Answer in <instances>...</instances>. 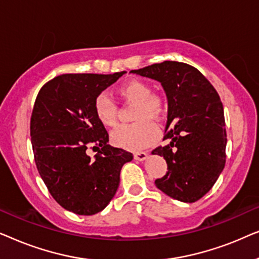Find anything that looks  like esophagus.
<instances>
[{
	"mask_svg": "<svg viewBox=\"0 0 259 259\" xmlns=\"http://www.w3.org/2000/svg\"><path fill=\"white\" fill-rule=\"evenodd\" d=\"M147 157H148V153H146V152H138V153L134 154V159L138 161L146 160Z\"/></svg>",
	"mask_w": 259,
	"mask_h": 259,
	"instance_id": "esophagus-1",
	"label": "esophagus"
}]
</instances>
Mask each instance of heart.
<instances>
[{"instance_id":"heart-1","label":"heart","mask_w":259,"mask_h":259,"mask_svg":"<svg viewBox=\"0 0 259 259\" xmlns=\"http://www.w3.org/2000/svg\"><path fill=\"white\" fill-rule=\"evenodd\" d=\"M122 100L136 102L134 120L128 125H120L111 133L115 146L128 151H141L158 140L159 131L153 120H161L166 114V101L161 95L152 93L151 86L139 79H131L116 88ZM94 112L99 121L105 126H114L118 120V106L108 95H98L94 101Z\"/></svg>"}]
</instances>
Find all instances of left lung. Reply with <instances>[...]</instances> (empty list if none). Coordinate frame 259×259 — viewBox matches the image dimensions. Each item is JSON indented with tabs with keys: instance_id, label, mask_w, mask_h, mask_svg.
Listing matches in <instances>:
<instances>
[{
	"instance_id": "left-lung-1",
	"label": "left lung",
	"mask_w": 259,
	"mask_h": 259,
	"mask_svg": "<svg viewBox=\"0 0 259 259\" xmlns=\"http://www.w3.org/2000/svg\"><path fill=\"white\" fill-rule=\"evenodd\" d=\"M161 83L167 98L165 138L157 147L167 162L166 175L155 186L173 199L194 203L212 189L225 166L226 128L221 98L194 67L177 61L131 70Z\"/></svg>"
}]
</instances>
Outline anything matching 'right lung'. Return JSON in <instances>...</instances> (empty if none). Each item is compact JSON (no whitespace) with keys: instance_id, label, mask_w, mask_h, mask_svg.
Masks as SVG:
<instances>
[{"instance_id":"add662e5","label":"right lung","mask_w":259,"mask_h":259,"mask_svg":"<svg viewBox=\"0 0 259 259\" xmlns=\"http://www.w3.org/2000/svg\"><path fill=\"white\" fill-rule=\"evenodd\" d=\"M125 73L62 74L48 81L35 100L30 136L37 171L53 198L73 213L104 210L118 190L122 166L133 159L108 144L94 112L98 95ZM90 143L102 147L94 159L85 153Z\"/></svg>"}]
</instances>
